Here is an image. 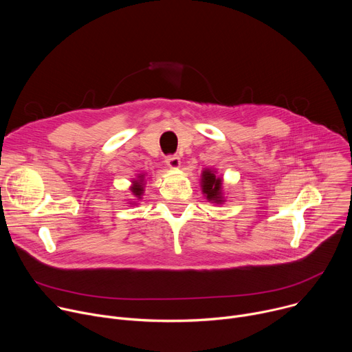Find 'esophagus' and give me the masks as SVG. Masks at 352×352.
I'll return each instance as SVG.
<instances>
[{
  "label": "esophagus",
  "instance_id": "1",
  "mask_svg": "<svg viewBox=\"0 0 352 352\" xmlns=\"http://www.w3.org/2000/svg\"><path fill=\"white\" fill-rule=\"evenodd\" d=\"M166 163H167V166L171 167V168H178L179 164H181V160H179V157H178L177 155H168V156L166 157Z\"/></svg>",
  "mask_w": 352,
  "mask_h": 352
}]
</instances>
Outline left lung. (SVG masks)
Returning <instances> with one entry per match:
<instances>
[{
	"label": "left lung",
	"mask_w": 352,
	"mask_h": 352,
	"mask_svg": "<svg viewBox=\"0 0 352 352\" xmlns=\"http://www.w3.org/2000/svg\"><path fill=\"white\" fill-rule=\"evenodd\" d=\"M204 192L208 195V199L216 200V202H221L220 199V188H221V179L216 178V175L212 171H204Z\"/></svg>",
	"instance_id": "8db88e82"
}]
</instances>
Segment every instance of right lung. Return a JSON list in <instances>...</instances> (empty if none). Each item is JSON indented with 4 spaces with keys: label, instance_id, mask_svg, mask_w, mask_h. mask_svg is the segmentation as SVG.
Wrapping results in <instances>:
<instances>
[{
    "label": "right lung",
    "instance_id": "obj_1",
    "mask_svg": "<svg viewBox=\"0 0 352 352\" xmlns=\"http://www.w3.org/2000/svg\"><path fill=\"white\" fill-rule=\"evenodd\" d=\"M142 190H143V188H142V181H140V182H135V185H133V188H132V192L135 193V196H140V195H142Z\"/></svg>",
    "mask_w": 352,
    "mask_h": 352
}]
</instances>
